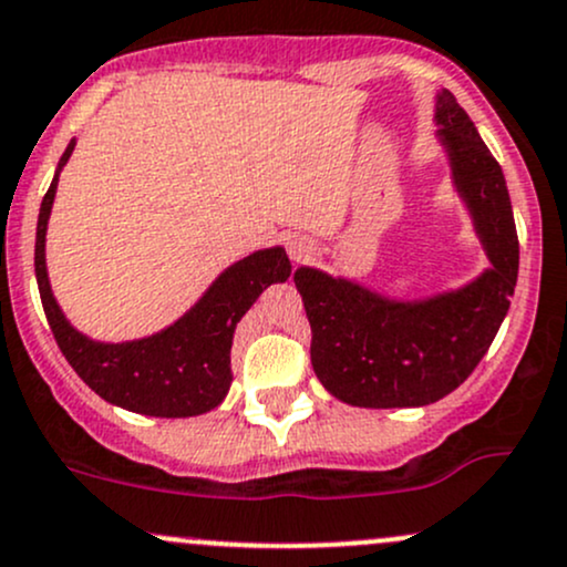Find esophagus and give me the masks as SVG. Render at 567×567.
<instances>
[{
  "label": "esophagus",
  "mask_w": 567,
  "mask_h": 567,
  "mask_svg": "<svg viewBox=\"0 0 567 567\" xmlns=\"http://www.w3.org/2000/svg\"><path fill=\"white\" fill-rule=\"evenodd\" d=\"M288 255L293 264H303V260H309L315 255V241L309 239V236H290L288 239Z\"/></svg>",
  "instance_id": "obj_1"
}]
</instances>
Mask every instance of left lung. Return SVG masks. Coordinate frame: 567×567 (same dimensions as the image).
<instances>
[{"instance_id":"8db88e82","label":"left lung","mask_w":567,"mask_h":567,"mask_svg":"<svg viewBox=\"0 0 567 567\" xmlns=\"http://www.w3.org/2000/svg\"><path fill=\"white\" fill-rule=\"evenodd\" d=\"M435 126L489 269L463 288L416 301L388 298L312 266L296 269L293 282L312 326L315 374L350 406L441 401L471 377L512 307L519 239L501 164L450 91L435 96Z\"/></svg>"}]
</instances>
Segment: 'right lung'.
Here are the masks:
<instances>
[{
    "instance_id": "1",
    "label": "right lung",
    "mask_w": 567,
    "mask_h": 567,
    "mask_svg": "<svg viewBox=\"0 0 567 567\" xmlns=\"http://www.w3.org/2000/svg\"><path fill=\"white\" fill-rule=\"evenodd\" d=\"M74 140L66 145L42 198L37 217L34 274L42 309L55 344L78 371V377L112 406L147 416H196L220 406L231 388V344L236 322L274 282L290 277V260L282 247L255 250L236 260L207 288V293L164 331L145 339L93 341L66 320L53 298L45 266V234L51 220L59 174L70 161Z\"/></svg>"
}]
</instances>
